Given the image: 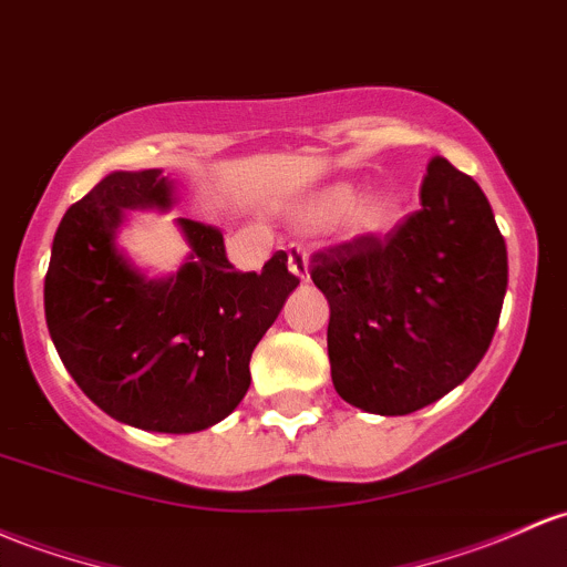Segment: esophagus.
<instances>
[{
	"label": "esophagus",
	"instance_id": "34e87169",
	"mask_svg": "<svg viewBox=\"0 0 567 567\" xmlns=\"http://www.w3.org/2000/svg\"><path fill=\"white\" fill-rule=\"evenodd\" d=\"M288 269L293 271V277L301 279V282H309V252L303 247L290 245V258Z\"/></svg>",
	"mask_w": 567,
	"mask_h": 567
}]
</instances>
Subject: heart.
I'll return each instance as SVG.
<instances>
[{"instance_id":"1","label":"heart","mask_w":567,"mask_h":567,"mask_svg":"<svg viewBox=\"0 0 567 567\" xmlns=\"http://www.w3.org/2000/svg\"><path fill=\"white\" fill-rule=\"evenodd\" d=\"M401 217V204L393 193L377 190L360 198L358 188L339 183L320 190L303 207L301 223L307 228H331L344 220V231L352 239H374L388 234Z\"/></svg>"}]
</instances>
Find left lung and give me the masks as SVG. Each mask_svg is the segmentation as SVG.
<instances>
[{"label":"left lung","instance_id":"obj_1","mask_svg":"<svg viewBox=\"0 0 567 567\" xmlns=\"http://www.w3.org/2000/svg\"><path fill=\"white\" fill-rule=\"evenodd\" d=\"M420 204L382 239L344 241L309 264L331 307L333 388L369 414H412L465 382L506 296V241L474 179L433 158Z\"/></svg>","mask_w":567,"mask_h":567}]
</instances>
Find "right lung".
<instances>
[{"mask_svg":"<svg viewBox=\"0 0 567 567\" xmlns=\"http://www.w3.org/2000/svg\"><path fill=\"white\" fill-rule=\"evenodd\" d=\"M174 207L161 169L112 172L61 217L45 274L48 331L78 388L112 420L196 433L226 420L250 388V358L298 279L288 255L236 271L220 228L177 217L190 252L147 277L117 247L132 209Z\"/></svg>","mask_w":567,"mask_h":567,"instance_id":"right-lung-1","label":"right lung"}]
</instances>
